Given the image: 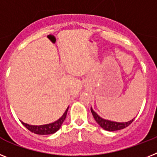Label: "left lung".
Masks as SVG:
<instances>
[{
  "mask_svg": "<svg viewBox=\"0 0 157 157\" xmlns=\"http://www.w3.org/2000/svg\"><path fill=\"white\" fill-rule=\"evenodd\" d=\"M91 111H92V115H93L94 118H95V122H97L103 129H104L105 130H107V131H116V130H119V129H124V128L127 127V126H129V125L133 122V121L134 120V118H133L132 120H130V121L126 122H112V121H110V120L103 119L101 117L99 116V115L93 111V109H92V107H91Z\"/></svg>",
  "mask_w": 157,
  "mask_h": 157,
  "instance_id": "obj_1",
  "label": "left lung"
}]
</instances>
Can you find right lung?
Listing matches in <instances>:
<instances>
[{
	"instance_id": "add662e5",
	"label": "right lung",
	"mask_w": 157,
	"mask_h": 157,
	"mask_svg": "<svg viewBox=\"0 0 157 157\" xmlns=\"http://www.w3.org/2000/svg\"><path fill=\"white\" fill-rule=\"evenodd\" d=\"M68 107L66 109V111H65V113L63 114L61 118L58 120H57L56 122H52V123L50 124H46V125H41V126H32V125H29V124L24 123V122H22V124L25 126L28 129H29L30 131L34 133H36V134H40V135H46V134H52L54 133L55 132H57L58 129H60V127L62 126V123L65 121V118H66V114H67L68 111Z\"/></svg>"
}]
</instances>
